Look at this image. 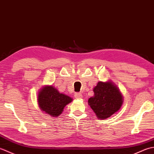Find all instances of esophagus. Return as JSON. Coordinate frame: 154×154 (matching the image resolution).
I'll return each instance as SVG.
<instances>
[{"instance_id": "obj_1", "label": "esophagus", "mask_w": 154, "mask_h": 154, "mask_svg": "<svg viewBox=\"0 0 154 154\" xmlns=\"http://www.w3.org/2000/svg\"><path fill=\"white\" fill-rule=\"evenodd\" d=\"M82 94L81 93H76L75 94V97L76 98V99H81L82 98Z\"/></svg>"}]
</instances>
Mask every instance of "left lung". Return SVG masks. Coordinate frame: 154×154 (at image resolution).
<instances>
[{
  "instance_id": "obj_1",
  "label": "left lung",
  "mask_w": 154,
  "mask_h": 154,
  "mask_svg": "<svg viewBox=\"0 0 154 154\" xmlns=\"http://www.w3.org/2000/svg\"><path fill=\"white\" fill-rule=\"evenodd\" d=\"M93 91L94 95L88 103L97 118L107 119L120 109L123 102L122 96L112 83L99 81Z\"/></svg>"
}]
</instances>
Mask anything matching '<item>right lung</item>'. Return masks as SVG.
<instances>
[{
	"label": "right lung",
	"instance_id": "obj_1",
	"mask_svg": "<svg viewBox=\"0 0 154 154\" xmlns=\"http://www.w3.org/2000/svg\"><path fill=\"white\" fill-rule=\"evenodd\" d=\"M72 99L60 93L52 86H45L38 94V101L40 109L51 116H58L64 107L71 102Z\"/></svg>",
	"mask_w": 154,
	"mask_h": 154
}]
</instances>
